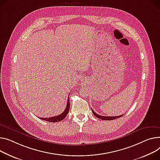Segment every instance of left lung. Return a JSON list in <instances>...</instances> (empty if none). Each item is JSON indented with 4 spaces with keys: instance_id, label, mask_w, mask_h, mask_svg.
<instances>
[{
    "instance_id": "1",
    "label": "left lung",
    "mask_w": 160,
    "mask_h": 160,
    "mask_svg": "<svg viewBox=\"0 0 160 160\" xmlns=\"http://www.w3.org/2000/svg\"><path fill=\"white\" fill-rule=\"evenodd\" d=\"M92 112L93 113V114L96 116L98 118H100L101 120H114L116 118H120V117H122L123 115H120V116H101V115H98V114L96 113L92 109Z\"/></svg>"
}]
</instances>
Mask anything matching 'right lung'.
Instances as JSON below:
<instances>
[{
	"mask_svg": "<svg viewBox=\"0 0 160 160\" xmlns=\"http://www.w3.org/2000/svg\"><path fill=\"white\" fill-rule=\"evenodd\" d=\"M69 105H70V102H69V97H68V102H67V106L66 108L64 110L62 114L56 116H53V117H51V118H40L41 120H43L45 121H48L49 122H60L61 120L64 119L67 114L69 112Z\"/></svg>",
	"mask_w": 160,
	"mask_h": 160,
	"instance_id": "1",
	"label": "right lung"
}]
</instances>
